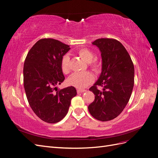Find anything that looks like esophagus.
<instances>
[{
  "instance_id": "34e87169",
  "label": "esophagus",
  "mask_w": 158,
  "mask_h": 158,
  "mask_svg": "<svg viewBox=\"0 0 158 158\" xmlns=\"http://www.w3.org/2000/svg\"><path fill=\"white\" fill-rule=\"evenodd\" d=\"M85 89H77V93L78 94H80V93H82V92H85Z\"/></svg>"
}]
</instances>
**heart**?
Masks as SVG:
<instances>
[{
  "label": "heart",
  "instance_id": "b5f03b06",
  "mask_svg": "<svg viewBox=\"0 0 158 158\" xmlns=\"http://www.w3.org/2000/svg\"><path fill=\"white\" fill-rule=\"evenodd\" d=\"M78 55L88 63L90 68L95 73H99L102 68V61L97 57L94 58V54L88 48H80L77 51ZM61 70L64 74H68L70 71V57L66 55L63 56L60 62ZM94 80V76L90 72L76 73L70 76L69 83L78 88L87 87Z\"/></svg>",
  "mask_w": 158,
  "mask_h": 158
}]
</instances>
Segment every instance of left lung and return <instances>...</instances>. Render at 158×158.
<instances>
[{"label": "left lung", "instance_id": "1", "mask_svg": "<svg viewBox=\"0 0 158 158\" xmlns=\"http://www.w3.org/2000/svg\"><path fill=\"white\" fill-rule=\"evenodd\" d=\"M102 59V73L89 88L95 95L88 110L97 120H113L126 107L135 83V68L130 55L121 43L114 39L101 38L94 41ZM102 86L103 90L97 89Z\"/></svg>", "mask_w": 158, "mask_h": 158}]
</instances>
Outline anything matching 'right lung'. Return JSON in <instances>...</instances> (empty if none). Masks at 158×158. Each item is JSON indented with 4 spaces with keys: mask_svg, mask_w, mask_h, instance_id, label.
<instances>
[{
    "mask_svg": "<svg viewBox=\"0 0 158 158\" xmlns=\"http://www.w3.org/2000/svg\"><path fill=\"white\" fill-rule=\"evenodd\" d=\"M70 46L51 38L37 41L23 64V86L31 109L42 121L56 123L67 114L71 99L77 92L73 86L57 89L64 80L63 56Z\"/></svg>",
    "mask_w": 158,
    "mask_h": 158,
    "instance_id": "add662e5",
    "label": "right lung"
}]
</instances>
